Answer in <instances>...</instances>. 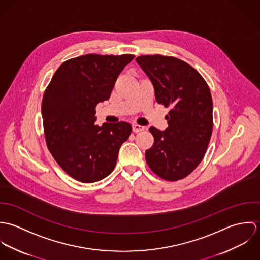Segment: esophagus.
Wrapping results in <instances>:
<instances>
[{
    "instance_id": "34e87169",
    "label": "esophagus",
    "mask_w": 260,
    "mask_h": 260,
    "mask_svg": "<svg viewBox=\"0 0 260 260\" xmlns=\"http://www.w3.org/2000/svg\"><path fill=\"white\" fill-rule=\"evenodd\" d=\"M144 129H145V128H144L143 126H140V125H138V124H133V125H132V130H133L134 133L141 132V131H143Z\"/></svg>"
}]
</instances>
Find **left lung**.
Returning <instances> with one entry per match:
<instances>
[{"label":"left lung","mask_w":260,"mask_h":260,"mask_svg":"<svg viewBox=\"0 0 260 260\" xmlns=\"http://www.w3.org/2000/svg\"><path fill=\"white\" fill-rule=\"evenodd\" d=\"M136 62L148 75L158 104L170 108L168 128L154 127L145 158L150 169L167 181L188 176L202 161L212 128V97L204 78L184 61L171 56L143 55Z\"/></svg>","instance_id":"obj_1"}]
</instances>
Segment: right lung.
Returning a JSON list of instances; mask_svg holds the SVG:
<instances>
[{"mask_svg":"<svg viewBox=\"0 0 260 260\" xmlns=\"http://www.w3.org/2000/svg\"><path fill=\"white\" fill-rule=\"evenodd\" d=\"M134 55L87 54L65 61L47 86L42 116L47 147L72 178L92 183L115 168L121 145L132 127L127 122L95 125L96 106Z\"/></svg>","mask_w":260,"mask_h":260,"instance_id":"obj_1","label":"right lung"}]
</instances>
